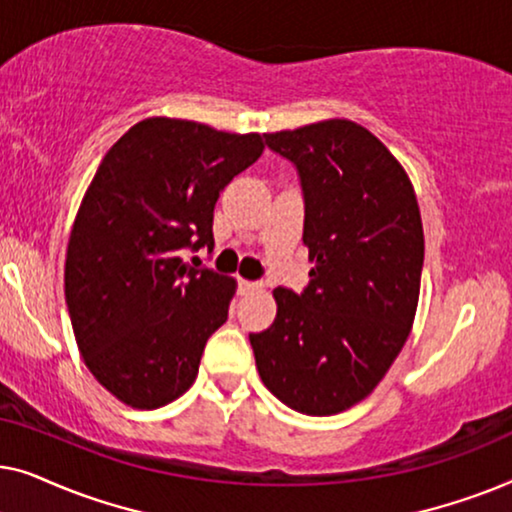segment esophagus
<instances>
[{"mask_svg": "<svg viewBox=\"0 0 512 512\" xmlns=\"http://www.w3.org/2000/svg\"><path fill=\"white\" fill-rule=\"evenodd\" d=\"M261 289V284L258 282H249V279H237V291L242 293V296H247V293H251V291H258Z\"/></svg>", "mask_w": 512, "mask_h": 512, "instance_id": "1", "label": "esophagus"}]
</instances>
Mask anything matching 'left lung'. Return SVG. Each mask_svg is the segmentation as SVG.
Instances as JSON below:
<instances>
[{"label": "left lung", "mask_w": 512, "mask_h": 512, "mask_svg": "<svg viewBox=\"0 0 512 512\" xmlns=\"http://www.w3.org/2000/svg\"><path fill=\"white\" fill-rule=\"evenodd\" d=\"M303 188L310 284L275 289L277 317L249 333L265 387L303 415H335L396 361L419 300L424 230L408 174L345 118L265 135Z\"/></svg>", "instance_id": "8db88e82"}]
</instances>
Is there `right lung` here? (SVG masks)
<instances>
[{
  "label": "right lung",
  "instance_id": "obj_1",
  "mask_svg": "<svg viewBox=\"0 0 512 512\" xmlns=\"http://www.w3.org/2000/svg\"><path fill=\"white\" fill-rule=\"evenodd\" d=\"M261 153L256 132L146 118L97 167L69 235L65 298L88 370L125 405L163 408L198 377L235 279L181 254L214 249L216 200Z\"/></svg>",
  "mask_w": 512,
  "mask_h": 512
}]
</instances>
